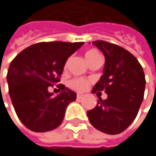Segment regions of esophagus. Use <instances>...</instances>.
Returning a JSON list of instances; mask_svg holds the SVG:
<instances>
[{"label":"esophagus","mask_w":156,"mask_h":156,"mask_svg":"<svg viewBox=\"0 0 156 156\" xmlns=\"http://www.w3.org/2000/svg\"><path fill=\"white\" fill-rule=\"evenodd\" d=\"M82 98H83V95H82V94H78V95H77V99H78V100L81 99Z\"/></svg>","instance_id":"obj_1"}]
</instances>
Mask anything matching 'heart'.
<instances>
[{
    "instance_id": "obj_1",
    "label": "heart",
    "mask_w": 156,
    "mask_h": 156,
    "mask_svg": "<svg viewBox=\"0 0 156 156\" xmlns=\"http://www.w3.org/2000/svg\"><path fill=\"white\" fill-rule=\"evenodd\" d=\"M98 57H100V54L96 49H89V50H87L86 52V58H87V62L91 61L92 59H94V58H96ZM67 64H68V62L66 63V66H67ZM88 84H89V82H88L87 79L82 78H72L69 83V87L72 89L76 90V91H84V90H86L87 88V87H88Z\"/></svg>"
}]
</instances>
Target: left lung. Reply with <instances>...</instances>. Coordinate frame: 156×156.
<instances>
[{
    "instance_id": "obj_1",
    "label": "left lung",
    "mask_w": 156,
    "mask_h": 156,
    "mask_svg": "<svg viewBox=\"0 0 156 156\" xmlns=\"http://www.w3.org/2000/svg\"><path fill=\"white\" fill-rule=\"evenodd\" d=\"M105 55L104 75L93 93L105 91L108 98H99L97 106L87 111L90 124L98 130L117 135L136 119L144 99L145 78L137 58L128 50L104 41L92 42Z\"/></svg>"
}]
</instances>
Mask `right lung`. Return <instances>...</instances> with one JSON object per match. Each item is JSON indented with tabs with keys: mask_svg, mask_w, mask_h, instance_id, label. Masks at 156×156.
<instances>
[{
	"mask_svg": "<svg viewBox=\"0 0 156 156\" xmlns=\"http://www.w3.org/2000/svg\"><path fill=\"white\" fill-rule=\"evenodd\" d=\"M84 42H40L26 48L11 62L7 81L9 94L21 123L33 132L57 128L66 108L77 94L62 84L57 97L48 90L60 81L65 63Z\"/></svg>",
	"mask_w": 156,
	"mask_h": 156,
	"instance_id": "1",
	"label": "right lung"
}]
</instances>
